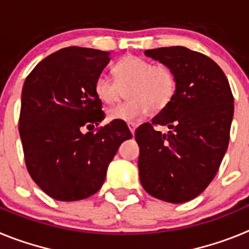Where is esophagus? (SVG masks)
<instances>
[{"label":"esophagus","mask_w":249,"mask_h":249,"mask_svg":"<svg viewBox=\"0 0 249 249\" xmlns=\"http://www.w3.org/2000/svg\"><path fill=\"white\" fill-rule=\"evenodd\" d=\"M128 127H129V131H131V133H132V135H135L136 128H137V123L129 122V123H128Z\"/></svg>","instance_id":"obj_1"}]
</instances>
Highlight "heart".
<instances>
[{"mask_svg":"<svg viewBox=\"0 0 249 249\" xmlns=\"http://www.w3.org/2000/svg\"><path fill=\"white\" fill-rule=\"evenodd\" d=\"M114 78L100 73L94 81V93L101 102L111 105L121 98L123 89L131 100L113 106L107 112L111 121L138 122L153 107L163 108L172 101L177 89L176 76L163 63L152 65L148 59L127 56L113 66Z\"/></svg>","mask_w":249,"mask_h":249,"instance_id":"b5f03b06","label":"heart"}]
</instances>
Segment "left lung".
<instances>
[{
	"label": "left lung",
	"instance_id": "8db88e82",
	"mask_svg": "<svg viewBox=\"0 0 249 249\" xmlns=\"http://www.w3.org/2000/svg\"><path fill=\"white\" fill-rule=\"evenodd\" d=\"M171 67L177 89L172 101L136 129L142 187L155 198L184 203L212 182L227 151L233 94L227 77L204 54L182 46L144 51ZM167 125L168 134L156 131Z\"/></svg>",
	"mask_w": 249,
	"mask_h": 249
}]
</instances>
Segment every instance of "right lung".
Returning <instances> with one entry per match:
<instances>
[{"label": "right lung", "mask_w": 249, "mask_h": 249, "mask_svg": "<svg viewBox=\"0 0 249 249\" xmlns=\"http://www.w3.org/2000/svg\"><path fill=\"white\" fill-rule=\"evenodd\" d=\"M109 62V52L67 47L42 59L22 89L19 136L26 167L37 186L57 201L94 195L123 141L132 138L123 121L105 118L94 81Z\"/></svg>", "instance_id": "1"}]
</instances>
